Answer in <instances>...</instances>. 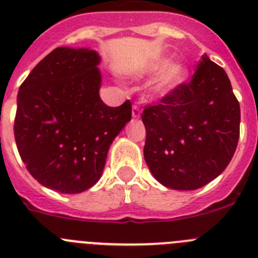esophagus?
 Returning a JSON list of instances; mask_svg holds the SVG:
<instances>
[{
  "label": "esophagus",
  "mask_w": 258,
  "mask_h": 258,
  "mask_svg": "<svg viewBox=\"0 0 258 258\" xmlns=\"http://www.w3.org/2000/svg\"><path fill=\"white\" fill-rule=\"evenodd\" d=\"M140 116H141V109H140V107L137 104H134L132 106V117L134 118H139Z\"/></svg>",
  "instance_id": "obj_1"
}]
</instances>
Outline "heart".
Instances as JSON below:
<instances>
[{
  "label": "heart",
  "instance_id": "heart-1",
  "mask_svg": "<svg viewBox=\"0 0 258 258\" xmlns=\"http://www.w3.org/2000/svg\"><path fill=\"white\" fill-rule=\"evenodd\" d=\"M169 59L161 57L151 62L146 69V73L155 74L161 70L159 76L152 83V92L159 97H166L174 93L181 84L185 83L187 78V69L180 62L169 64Z\"/></svg>",
  "mask_w": 258,
  "mask_h": 258
}]
</instances>
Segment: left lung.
<instances>
[{"label":"left lung","instance_id":"obj_1","mask_svg":"<svg viewBox=\"0 0 258 258\" xmlns=\"http://www.w3.org/2000/svg\"><path fill=\"white\" fill-rule=\"evenodd\" d=\"M144 156L162 185L196 190L228 166L239 139L241 109L222 67L204 55L189 83L146 104Z\"/></svg>","mask_w":258,"mask_h":258}]
</instances>
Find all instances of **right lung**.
<instances>
[{
    "mask_svg": "<svg viewBox=\"0 0 258 258\" xmlns=\"http://www.w3.org/2000/svg\"><path fill=\"white\" fill-rule=\"evenodd\" d=\"M99 55L56 47L31 71L17 94L14 134L21 160L41 185L77 194L101 177L114 137L131 119V102L109 107L99 97Z\"/></svg>",
    "mask_w": 258,
    "mask_h": 258,
    "instance_id": "add662e5",
    "label": "right lung"
}]
</instances>
